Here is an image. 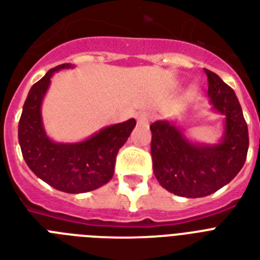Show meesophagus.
Returning <instances> with one entry per match:
<instances>
[{"label": "esophagus", "instance_id": "1", "mask_svg": "<svg viewBox=\"0 0 260 260\" xmlns=\"http://www.w3.org/2000/svg\"><path fill=\"white\" fill-rule=\"evenodd\" d=\"M152 113H150V112H140V113L138 114V122L139 124H147L148 121H151L152 120Z\"/></svg>", "mask_w": 260, "mask_h": 260}]
</instances>
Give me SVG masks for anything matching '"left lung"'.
Listing matches in <instances>:
<instances>
[{"label":"left lung","mask_w":260,"mask_h":260,"mask_svg":"<svg viewBox=\"0 0 260 260\" xmlns=\"http://www.w3.org/2000/svg\"><path fill=\"white\" fill-rule=\"evenodd\" d=\"M205 70L213 109L224 116V134L217 144L193 143L175 122L150 125L154 174L162 187L179 197H206L230 183L244 166L248 128L236 94L217 74Z\"/></svg>","instance_id":"8db88e82"}]
</instances>
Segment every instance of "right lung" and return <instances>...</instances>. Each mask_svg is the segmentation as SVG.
<instances>
[{"label":"right lung","mask_w":260,"mask_h":260,"mask_svg":"<svg viewBox=\"0 0 260 260\" xmlns=\"http://www.w3.org/2000/svg\"><path fill=\"white\" fill-rule=\"evenodd\" d=\"M64 63L51 69L30 87L18 121V143L30 170L42 181L64 193L78 194L101 187L112 179L118 150L136 125L135 118L102 128L78 143H56L48 138L42 118V102L52 75Z\"/></svg>","instance_id":"obj_1"}]
</instances>
